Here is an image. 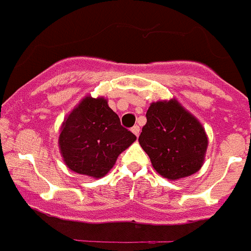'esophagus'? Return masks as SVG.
Listing matches in <instances>:
<instances>
[{
    "mask_svg": "<svg viewBox=\"0 0 251 251\" xmlns=\"http://www.w3.org/2000/svg\"><path fill=\"white\" fill-rule=\"evenodd\" d=\"M139 130H141V129H139L138 126H133V127H132V132L134 133V136H137V137L139 136Z\"/></svg>",
    "mask_w": 251,
    "mask_h": 251,
    "instance_id": "1",
    "label": "esophagus"
}]
</instances>
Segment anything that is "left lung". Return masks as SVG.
Returning a JSON list of instances; mask_svg holds the SVG:
<instances>
[{"label": "left lung", "instance_id": "1", "mask_svg": "<svg viewBox=\"0 0 251 251\" xmlns=\"http://www.w3.org/2000/svg\"><path fill=\"white\" fill-rule=\"evenodd\" d=\"M138 142L162 177L178 179L203 165L207 136L202 124L176 99L152 103Z\"/></svg>", "mask_w": 251, "mask_h": 251}]
</instances>
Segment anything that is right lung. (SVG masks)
<instances>
[{
	"label": "right lung",
	"instance_id": "1",
	"mask_svg": "<svg viewBox=\"0 0 251 251\" xmlns=\"http://www.w3.org/2000/svg\"><path fill=\"white\" fill-rule=\"evenodd\" d=\"M137 137L121 126L106 99L85 97L61 124L59 147L64 162L79 175L100 178Z\"/></svg>",
	"mask_w": 251,
	"mask_h": 251
}]
</instances>
